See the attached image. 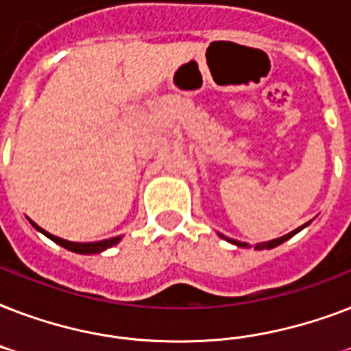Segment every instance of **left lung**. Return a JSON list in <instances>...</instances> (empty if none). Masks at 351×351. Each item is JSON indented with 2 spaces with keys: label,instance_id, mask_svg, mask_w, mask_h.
<instances>
[{
  "label": "left lung",
  "instance_id": "obj_1",
  "mask_svg": "<svg viewBox=\"0 0 351 351\" xmlns=\"http://www.w3.org/2000/svg\"><path fill=\"white\" fill-rule=\"evenodd\" d=\"M306 226H310V222H306L304 226H300V228L293 230V231H291V233L284 234V237H278V239H273V240H267V242H261V244H255V250H258V251H261V250H273V247H277V245H280V244H282V242H286V240H288V239H291V237L299 233L300 230H304ZM219 237H222V239L228 240V242H231V244L239 245V247H251V245L247 244V242H240V240L230 239V237H224V234H222V233H219Z\"/></svg>",
  "mask_w": 351,
  "mask_h": 351
}]
</instances>
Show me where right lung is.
<instances>
[{
  "label": "right lung",
  "instance_id": "obj_1",
  "mask_svg": "<svg viewBox=\"0 0 351 351\" xmlns=\"http://www.w3.org/2000/svg\"><path fill=\"white\" fill-rule=\"evenodd\" d=\"M29 222L32 224V228H36L40 233L45 234L47 239H51L52 242H56V244H60L62 247H65V250L73 251V253H78V255H96V253H101V251H106L109 250V247H112V245H117L121 240V237H112V239L98 240V242H71V240L60 239L56 234H51L49 231L41 230L40 226L36 224V222H32L30 219Z\"/></svg>",
  "mask_w": 351,
  "mask_h": 351
}]
</instances>
